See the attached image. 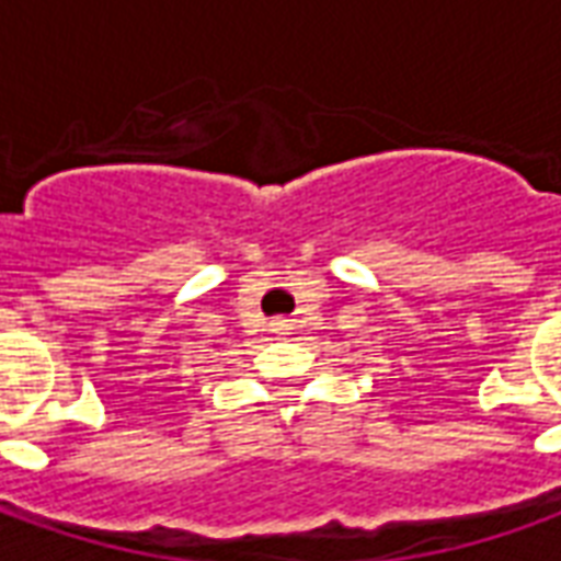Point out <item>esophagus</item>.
I'll list each match as a JSON object with an SVG mask.
<instances>
[{"label":"esophagus","mask_w":561,"mask_h":561,"mask_svg":"<svg viewBox=\"0 0 561 561\" xmlns=\"http://www.w3.org/2000/svg\"><path fill=\"white\" fill-rule=\"evenodd\" d=\"M270 330H273L276 336H288L291 324H288V318H276V321H270Z\"/></svg>","instance_id":"esophagus-1"}]
</instances>
